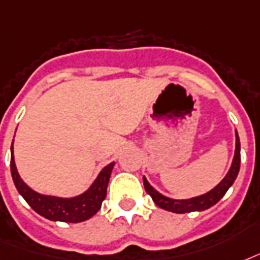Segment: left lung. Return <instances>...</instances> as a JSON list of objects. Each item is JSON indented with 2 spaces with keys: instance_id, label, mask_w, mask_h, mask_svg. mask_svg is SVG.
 Here are the masks:
<instances>
[{
  "instance_id": "8db88e82",
  "label": "left lung",
  "mask_w": 260,
  "mask_h": 260,
  "mask_svg": "<svg viewBox=\"0 0 260 260\" xmlns=\"http://www.w3.org/2000/svg\"><path fill=\"white\" fill-rule=\"evenodd\" d=\"M240 170V140L237 136L236 132V149H235V156H233L232 166L229 168L228 174L225 175V178L217 184L213 190L199 197H194L190 199H172L168 198L166 195L160 194L156 188H153L146 178L144 176V186L145 190L150 197H152L153 202L156 203L158 207H161L164 210L172 213H190V212H202L206 210L209 207L214 206L218 201L225 195V192L229 190V187L232 186L233 182L236 180L237 174Z\"/></svg>"
}]
</instances>
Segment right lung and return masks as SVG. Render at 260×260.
Listing matches in <instances>:
<instances>
[{
  "label": "right lung",
  "instance_id": "add662e5",
  "mask_svg": "<svg viewBox=\"0 0 260 260\" xmlns=\"http://www.w3.org/2000/svg\"><path fill=\"white\" fill-rule=\"evenodd\" d=\"M114 166L115 162L104 167L98 175L96 180L92 183V186L81 195L73 198H59V197L39 194L29 188L21 180L15 164L13 142L11 146V172L16 188L38 214L51 221L81 222L94 216L100 210L102 202L107 195V186Z\"/></svg>",
  "mask_w": 260,
  "mask_h": 260
}]
</instances>
